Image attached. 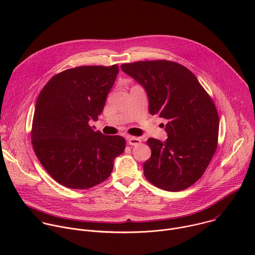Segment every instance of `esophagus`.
<instances>
[{
    "instance_id": "1",
    "label": "esophagus",
    "mask_w": 255,
    "mask_h": 255,
    "mask_svg": "<svg viewBox=\"0 0 255 255\" xmlns=\"http://www.w3.org/2000/svg\"><path fill=\"white\" fill-rule=\"evenodd\" d=\"M128 143L130 145H138L141 143V139L138 137H129L128 138Z\"/></svg>"
}]
</instances>
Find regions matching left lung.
<instances>
[{"label":"left lung","mask_w":255,"mask_h":255,"mask_svg":"<svg viewBox=\"0 0 255 255\" xmlns=\"http://www.w3.org/2000/svg\"><path fill=\"white\" fill-rule=\"evenodd\" d=\"M121 69L147 94L149 113L167 121V139L148 138L144 175L155 187L183 191L203 175L217 148L219 117L191 70L168 60L125 63Z\"/></svg>","instance_id":"obj_1"}]
</instances>
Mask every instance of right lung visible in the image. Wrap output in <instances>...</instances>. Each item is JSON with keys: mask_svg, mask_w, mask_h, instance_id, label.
<instances>
[{"mask_svg": "<svg viewBox=\"0 0 255 255\" xmlns=\"http://www.w3.org/2000/svg\"><path fill=\"white\" fill-rule=\"evenodd\" d=\"M119 72L112 66L88 65L59 72L44 86L35 105L33 149L58 184L93 188L110 176L125 149L121 136H106L90 120L102 114Z\"/></svg>", "mask_w": 255, "mask_h": 255, "instance_id": "right-lung-1", "label": "right lung"}]
</instances>
